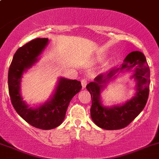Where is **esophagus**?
Instances as JSON below:
<instances>
[{
    "label": "esophagus",
    "instance_id": "34e87169",
    "mask_svg": "<svg viewBox=\"0 0 159 159\" xmlns=\"http://www.w3.org/2000/svg\"><path fill=\"white\" fill-rule=\"evenodd\" d=\"M88 81L87 78H83V79H81V85H82V88H85L87 86V84H88Z\"/></svg>",
    "mask_w": 159,
    "mask_h": 159
}]
</instances>
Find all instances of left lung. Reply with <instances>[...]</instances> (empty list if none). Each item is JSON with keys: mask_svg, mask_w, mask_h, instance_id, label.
<instances>
[{"mask_svg": "<svg viewBox=\"0 0 159 159\" xmlns=\"http://www.w3.org/2000/svg\"><path fill=\"white\" fill-rule=\"evenodd\" d=\"M135 67L132 77L137 81V93L125 104L106 107L102 105L100 93L107 83L117 74ZM150 71L144 54L139 51L130 53L121 67L99 75L93 82L87 85L92 99L90 116L97 126L105 130H119L127 127L142 111L147 102L149 93Z\"/></svg>", "mask_w": 159, "mask_h": 159, "instance_id": "obj_1", "label": "left lung"}]
</instances>
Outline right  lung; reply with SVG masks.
Returning <instances> with one entry per match:
<instances>
[{
  "label": "right lung",
  "instance_id": "1",
  "mask_svg": "<svg viewBox=\"0 0 159 159\" xmlns=\"http://www.w3.org/2000/svg\"><path fill=\"white\" fill-rule=\"evenodd\" d=\"M48 43V38H36L19 48L8 72L9 93L13 108L29 125L43 130L55 128L62 124L71 99L81 89L80 81L60 78L53 97L43 105L32 109L22 100L20 94L22 74L37 62Z\"/></svg>",
  "mask_w": 159,
  "mask_h": 159
}]
</instances>
